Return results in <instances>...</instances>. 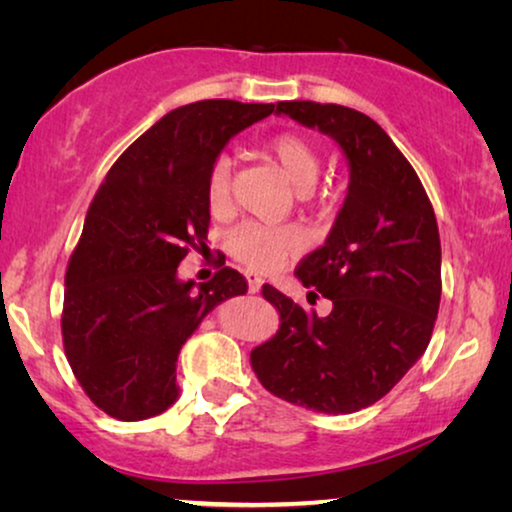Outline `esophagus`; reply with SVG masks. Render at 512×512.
Listing matches in <instances>:
<instances>
[{
    "label": "esophagus",
    "instance_id": "34e87169",
    "mask_svg": "<svg viewBox=\"0 0 512 512\" xmlns=\"http://www.w3.org/2000/svg\"><path fill=\"white\" fill-rule=\"evenodd\" d=\"M244 279H247V284H249V291H251V293H258V291H261L263 279L258 277L254 270H244Z\"/></svg>",
    "mask_w": 512,
    "mask_h": 512
}]
</instances>
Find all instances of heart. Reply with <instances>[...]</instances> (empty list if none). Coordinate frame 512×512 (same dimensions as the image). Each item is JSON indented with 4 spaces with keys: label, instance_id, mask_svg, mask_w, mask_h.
Instances as JSON below:
<instances>
[{
    "label": "heart",
    "instance_id": "b5f03b06",
    "mask_svg": "<svg viewBox=\"0 0 512 512\" xmlns=\"http://www.w3.org/2000/svg\"><path fill=\"white\" fill-rule=\"evenodd\" d=\"M261 153L298 188L300 200L312 198V184L321 170V153L317 144L303 132H275L261 144ZM230 181H233V160L219 153L207 167L205 202L214 216H221L230 207ZM303 233L293 226H272V223L244 221L228 233V251L235 261L254 270H275L286 258L303 249Z\"/></svg>",
    "mask_w": 512,
    "mask_h": 512
}]
</instances>
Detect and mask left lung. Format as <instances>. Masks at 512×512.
Wrapping results in <instances>:
<instances>
[{
	"label": "left lung",
	"mask_w": 512,
	"mask_h": 512,
	"mask_svg": "<svg viewBox=\"0 0 512 512\" xmlns=\"http://www.w3.org/2000/svg\"><path fill=\"white\" fill-rule=\"evenodd\" d=\"M277 111L342 146L349 188L324 247L296 268L303 286L331 300V314H307L265 284L279 331L251 349V368L284 401L347 415L387 396L429 347L443 291L436 214L408 158L370 116L310 100L277 102Z\"/></svg>",
	"instance_id": "1"
}]
</instances>
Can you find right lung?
Wrapping results in <instances>:
<instances>
[{"instance_id": "obj_1", "label": "right lung", "mask_w": 512, "mask_h": 512, "mask_svg": "<svg viewBox=\"0 0 512 512\" xmlns=\"http://www.w3.org/2000/svg\"><path fill=\"white\" fill-rule=\"evenodd\" d=\"M275 104L202 100L170 111L111 165L67 263L62 345L81 389L121 422L177 401V356L221 300L247 293L219 265L209 282H179L188 251L207 249V167L228 139Z\"/></svg>"}]
</instances>
